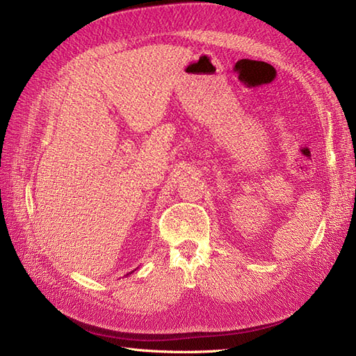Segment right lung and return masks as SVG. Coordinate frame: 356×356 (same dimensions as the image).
Returning <instances> with one entry per match:
<instances>
[{
	"label": "right lung",
	"instance_id": "obj_1",
	"mask_svg": "<svg viewBox=\"0 0 356 356\" xmlns=\"http://www.w3.org/2000/svg\"><path fill=\"white\" fill-rule=\"evenodd\" d=\"M131 273H132V272H131ZM131 273H129V275H131Z\"/></svg>",
	"mask_w": 356,
	"mask_h": 356
}]
</instances>
